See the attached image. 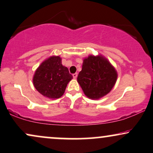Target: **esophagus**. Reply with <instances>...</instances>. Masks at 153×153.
Masks as SVG:
<instances>
[{
	"label": "esophagus",
	"instance_id": "34e87169",
	"mask_svg": "<svg viewBox=\"0 0 153 153\" xmlns=\"http://www.w3.org/2000/svg\"><path fill=\"white\" fill-rule=\"evenodd\" d=\"M73 78H76L77 77H78V73H74V74H73Z\"/></svg>",
	"mask_w": 153,
	"mask_h": 153
}]
</instances>
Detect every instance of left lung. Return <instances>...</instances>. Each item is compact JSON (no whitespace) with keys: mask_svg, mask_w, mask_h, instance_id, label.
<instances>
[{"mask_svg":"<svg viewBox=\"0 0 153 153\" xmlns=\"http://www.w3.org/2000/svg\"><path fill=\"white\" fill-rule=\"evenodd\" d=\"M117 78V71L107 59L89 55L83 60L77 80L87 97L99 99L111 91Z\"/></svg>","mask_w":153,"mask_h":153,"instance_id":"obj_1","label":"left lung"}]
</instances>
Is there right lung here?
Returning <instances> with one entry per match:
<instances>
[{"instance_id":"1","label":"right lung","mask_w":153,"mask_h":153,"mask_svg":"<svg viewBox=\"0 0 153 153\" xmlns=\"http://www.w3.org/2000/svg\"><path fill=\"white\" fill-rule=\"evenodd\" d=\"M73 79L62 58L52 56L47 59L36 69L33 83L38 92L49 99H59L64 94L68 83Z\"/></svg>"}]
</instances>
